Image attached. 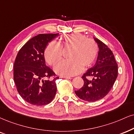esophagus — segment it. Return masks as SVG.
<instances>
[{
  "instance_id": "obj_1",
  "label": "esophagus",
  "mask_w": 134,
  "mask_h": 134,
  "mask_svg": "<svg viewBox=\"0 0 134 134\" xmlns=\"http://www.w3.org/2000/svg\"><path fill=\"white\" fill-rule=\"evenodd\" d=\"M60 77H62V78H66V79H71V77L70 76H61Z\"/></svg>"
}]
</instances>
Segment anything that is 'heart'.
<instances>
[{"instance_id":"heart-1","label":"heart","mask_w":134,"mask_h":134,"mask_svg":"<svg viewBox=\"0 0 134 134\" xmlns=\"http://www.w3.org/2000/svg\"><path fill=\"white\" fill-rule=\"evenodd\" d=\"M72 47L70 59H63L58 63L54 70L59 75L71 76L82 71L83 66H91L96 59L99 48L93 40L81 34L64 35L61 42H49L44 52L47 62L50 65L55 64L62 58L63 48Z\"/></svg>"}]
</instances>
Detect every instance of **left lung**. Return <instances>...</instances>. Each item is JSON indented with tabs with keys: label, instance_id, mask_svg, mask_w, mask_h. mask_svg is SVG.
Returning a JSON list of instances; mask_svg holds the SVG:
<instances>
[{
	"label": "left lung",
	"instance_id": "1",
	"mask_svg": "<svg viewBox=\"0 0 134 134\" xmlns=\"http://www.w3.org/2000/svg\"><path fill=\"white\" fill-rule=\"evenodd\" d=\"M94 39L99 49L97 61L94 66L82 76L83 86L75 91L79 98L88 102L96 101L105 97L113 86L118 72L113 52L99 40ZM90 76L93 77L92 80L87 79Z\"/></svg>",
	"mask_w": 134,
	"mask_h": 134
}]
</instances>
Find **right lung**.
<instances>
[{
  "instance_id": "1",
  "label": "right lung",
  "mask_w": 134,
  "mask_h": 134,
  "mask_svg": "<svg viewBox=\"0 0 134 134\" xmlns=\"http://www.w3.org/2000/svg\"><path fill=\"white\" fill-rule=\"evenodd\" d=\"M58 34H39L21 48L14 63V80L21 97L32 105L49 104L57 92L56 80H43L55 73L45 64L44 52L48 43Z\"/></svg>"
}]
</instances>
